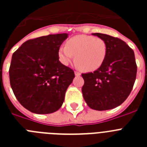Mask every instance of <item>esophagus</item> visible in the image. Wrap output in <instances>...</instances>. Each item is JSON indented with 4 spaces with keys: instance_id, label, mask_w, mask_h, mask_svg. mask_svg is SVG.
I'll list each match as a JSON object with an SVG mask.
<instances>
[{
    "instance_id": "esophagus-1",
    "label": "esophagus",
    "mask_w": 147,
    "mask_h": 147,
    "mask_svg": "<svg viewBox=\"0 0 147 147\" xmlns=\"http://www.w3.org/2000/svg\"><path fill=\"white\" fill-rule=\"evenodd\" d=\"M74 74H75V75H76V76H80V75H81V74H80L79 71H74Z\"/></svg>"
}]
</instances>
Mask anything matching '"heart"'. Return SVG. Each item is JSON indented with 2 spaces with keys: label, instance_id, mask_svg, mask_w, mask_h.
<instances>
[{
  "label": "heart",
  "instance_id": "obj_1",
  "mask_svg": "<svg viewBox=\"0 0 147 147\" xmlns=\"http://www.w3.org/2000/svg\"><path fill=\"white\" fill-rule=\"evenodd\" d=\"M107 44L100 37L77 35L59 48L58 55L62 64L68 65L75 56V64L81 71L92 72L98 69L107 55Z\"/></svg>",
  "mask_w": 147,
  "mask_h": 147
}]
</instances>
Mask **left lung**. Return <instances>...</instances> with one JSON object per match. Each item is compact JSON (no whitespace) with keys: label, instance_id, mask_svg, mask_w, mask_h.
Returning a JSON list of instances; mask_svg holds the SVG:
<instances>
[{"label":"left lung","instance_id":"obj_1","mask_svg":"<svg viewBox=\"0 0 147 147\" xmlns=\"http://www.w3.org/2000/svg\"><path fill=\"white\" fill-rule=\"evenodd\" d=\"M93 34L105 40L107 55L98 69L82 74L85 81L82 92L91 109L110 110L121 105L132 91L137 74L134 51L118 37Z\"/></svg>","mask_w":147,"mask_h":147}]
</instances>
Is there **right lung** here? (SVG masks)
<instances>
[{
    "label": "right lung",
    "mask_w": 147,
    "mask_h": 147,
    "mask_svg": "<svg viewBox=\"0 0 147 147\" xmlns=\"http://www.w3.org/2000/svg\"><path fill=\"white\" fill-rule=\"evenodd\" d=\"M67 34L31 39L13 53L9 67L11 88L23 107L34 113L59 110L74 72L59 60V49Z\"/></svg>",
    "instance_id": "add662e5"
}]
</instances>
